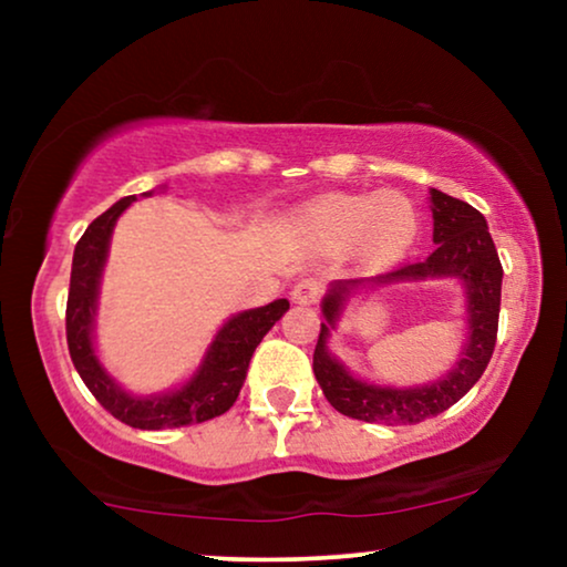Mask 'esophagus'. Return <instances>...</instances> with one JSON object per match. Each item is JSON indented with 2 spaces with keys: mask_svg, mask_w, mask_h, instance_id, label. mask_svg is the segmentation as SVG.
<instances>
[{
  "mask_svg": "<svg viewBox=\"0 0 567 567\" xmlns=\"http://www.w3.org/2000/svg\"><path fill=\"white\" fill-rule=\"evenodd\" d=\"M322 293H324L322 281H317V278H301V281L293 284L291 301H297V305H315V301H320Z\"/></svg>",
  "mask_w": 567,
  "mask_h": 567,
  "instance_id": "obj_1",
  "label": "esophagus"
}]
</instances>
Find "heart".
Listing matches in <instances>:
<instances>
[{"label": "heart", "mask_w": 567, "mask_h": 567, "mask_svg": "<svg viewBox=\"0 0 567 567\" xmlns=\"http://www.w3.org/2000/svg\"><path fill=\"white\" fill-rule=\"evenodd\" d=\"M309 231L328 247H351L369 260L398 258L413 243L417 216L402 193L386 190L379 196H330L312 206L307 216Z\"/></svg>", "instance_id": "heart-1"}]
</instances>
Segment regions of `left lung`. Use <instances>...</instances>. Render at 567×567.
<instances>
[{
    "instance_id": "obj_1",
    "label": "left lung",
    "mask_w": 567,
    "mask_h": 567,
    "mask_svg": "<svg viewBox=\"0 0 567 567\" xmlns=\"http://www.w3.org/2000/svg\"><path fill=\"white\" fill-rule=\"evenodd\" d=\"M431 212H433V250L425 260L408 262L392 274L371 278V284H392V281H423V278L454 276L464 281L467 289V324L470 340L464 355L456 367L441 379V382L425 386H410V390H394V386L367 384L361 379L348 374L340 363L328 353L330 328L343 309L355 286L363 281H338L328 297L322 299L324 322L320 328V338L315 346V377L320 382L324 398L338 413L355 421L367 423H386V425H413L425 417H436L460 402L467 394L483 371L491 363L495 338H498V312H501V284L503 266L498 260L491 231H487L485 216L464 204L460 198L446 196L433 188L431 190Z\"/></svg>"
}]
</instances>
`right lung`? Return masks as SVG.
I'll list each match as a JSON object with an SVG mask.
<instances>
[{
    "label": "right lung",
    "mask_w": 567,
    "mask_h": 567,
    "mask_svg": "<svg viewBox=\"0 0 567 567\" xmlns=\"http://www.w3.org/2000/svg\"><path fill=\"white\" fill-rule=\"evenodd\" d=\"M131 200L136 198H121L105 214H100L84 229V235L74 247L66 299L69 355H72L74 369L80 371L82 382L95 394L100 405L113 417H118L121 423L131 425V429L162 431L212 421V417L227 413L235 405L255 348H258L262 336L281 320L286 309H289V301L276 299L266 307L231 317L216 332V340L208 348L206 361L200 363V369L181 390L159 394V398H134V394H126L100 367L95 348H92V320H95L97 284L105 266L111 231L115 227V219L131 206Z\"/></svg>",
    "instance_id": "obj_1"
}]
</instances>
